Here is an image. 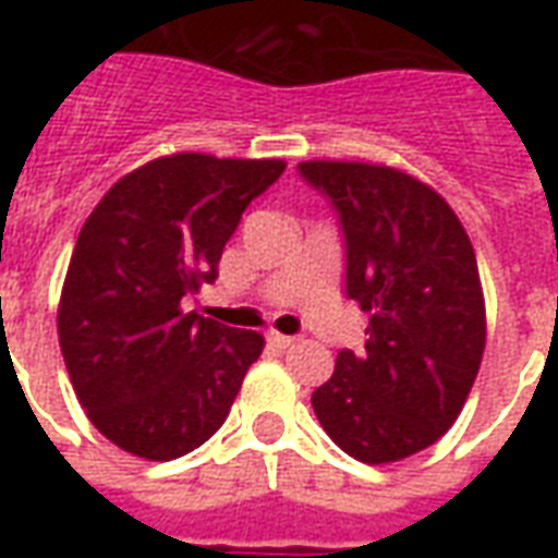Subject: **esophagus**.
<instances>
[{
	"label": "esophagus",
	"instance_id": "34e87169",
	"mask_svg": "<svg viewBox=\"0 0 558 558\" xmlns=\"http://www.w3.org/2000/svg\"><path fill=\"white\" fill-rule=\"evenodd\" d=\"M295 340H299V338H290V335H280V331H268V343H271V347H278V350H290Z\"/></svg>",
	"mask_w": 558,
	"mask_h": 558
}]
</instances>
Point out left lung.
Wrapping results in <instances>:
<instances>
[{
	"mask_svg": "<svg viewBox=\"0 0 558 558\" xmlns=\"http://www.w3.org/2000/svg\"><path fill=\"white\" fill-rule=\"evenodd\" d=\"M338 211L347 295L371 314L367 343L338 352L314 412L355 460L418 454L457 421L478 376L487 319L463 223L430 184L383 163L304 160Z\"/></svg>",
	"mask_w": 558,
	"mask_h": 558,
	"instance_id": "obj_1",
	"label": "left lung"
}]
</instances>
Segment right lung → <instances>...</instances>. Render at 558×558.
I'll return each instance as SVG.
<instances>
[{"instance_id":"1","label":"right lung","mask_w":558,"mask_h":558,"mask_svg":"<svg viewBox=\"0 0 558 558\" xmlns=\"http://www.w3.org/2000/svg\"><path fill=\"white\" fill-rule=\"evenodd\" d=\"M283 170L278 158L179 151L122 175L83 223L59 347L80 407L128 454L175 460L230 415L266 340L182 302L215 283L242 211Z\"/></svg>"}]
</instances>
